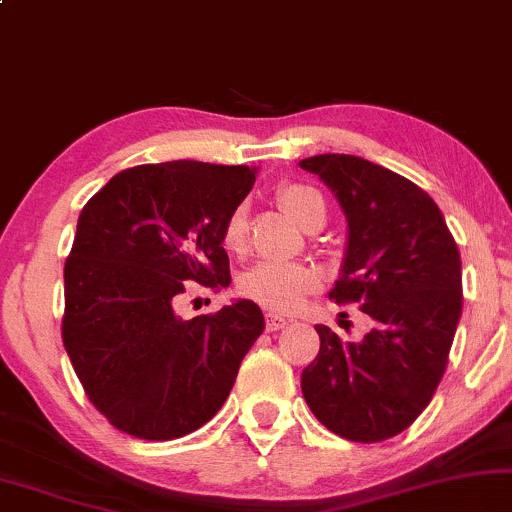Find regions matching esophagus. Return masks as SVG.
<instances>
[{
    "label": "esophagus",
    "mask_w": 512,
    "mask_h": 512,
    "mask_svg": "<svg viewBox=\"0 0 512 512\" xmlns=\"http://www.w3.org/2000/svg\"><path fill=\"white\" fill-rule=\"evenodd\" d=\"M288 324V319L286 317H281V315H267V329L269 331H279V329H283V326Z\"/></svg>",
    "instance_id": "esophagus-1"
}]
</instances>
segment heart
<instances>
[{
	"label": "heart",
	"instance_id": "1",
	"mask_svg": "<svg viewBox=\"0 0 512 512\" xmlns=\"http://www.w3.org/2000/svg\"><path fill=\"white\" fill-rule=\"evenodd\" d=\"M279 207L291 217L300 229H312L317 221L326 219L324 197L315 188L303 186V183H288L281 186L276 193ZM221 243L224 248L240 255L248 245V212L243 205L231 209V214L224 221L221 229ZM319 286L317 269L310 264H255L240 276V293L245 298L255 300L262 307L272 312H293L303 303L307 293H312Z\"/></svg>",
	"mask_w": 512,
	"mask_h": 512
}]
</instances>
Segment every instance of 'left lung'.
<instances>
[{
    "label": "left lung",
    "mask_w": 512,
    "mask_h": 512,
    "mask_svg": "<svg viewBox=\"0 0 512 512\" xmlns=\"http://www.w3.org/2000/svg\"><path fill=\"white\" fill-rule=\"evenodd\" d=\"M348 221L341 274L329 298L360 303L372 329L343 341L317 324L319 355L303 396L329 432L374 443L408 429L446 372L463 312V264L441 209L420 186L355 155H315Z\"/></svg>",
    "instance_id": "left-lung-1"
}]
</instances>
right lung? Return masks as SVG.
<instances>
[{
  "instance_id": "add662e5",
  "label": "right lung",
  "mask_w": 512,
  "mask_h": 512,
  "mask_svg": "<svg viewBox=\"0 0 512 512\" xmlns=\"http://www.w3.org/2000/svg\"><path fill=\"white\" fill-rule=\"evenodd\" d=\"M255 174L190 159L133 166L80 212L61 336L92 405L135 439L171 441L212 420L264 331L252 300L176 315L183 283H231L221 229Z\"/></svg>"
}]
</instances>
